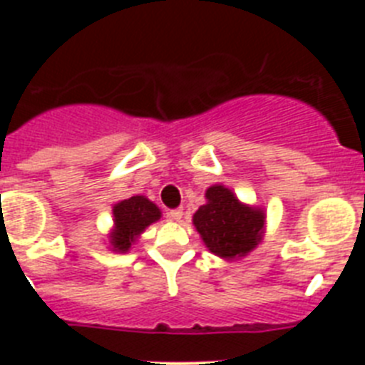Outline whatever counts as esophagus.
I'll return each mask as SVG.
<instances>
[{
    "label": "esophagus",
    "mask_w": 365,
    "mask_h": 365,
    "mask_svg": "<svg viewBox=\"0 0 365 365\" xmlns=\"http://www.w3.org/2000/svg\"><path fill=\"white\" fill-rule=\"evenodd\" d=\"M182 214H185V212H182V208H175V210H170V219H173V221H180V219H182Z\"/></svg>",
    "instance_id": "1"
}]
</instances>
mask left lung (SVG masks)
Segmentation results:
<instances>
[{
	"mask_svg": "<svg viewBox=\"0 0 365 365\" xmlns=\"http://www.w3.org/2000/svg\"><path fill=\"white\" fill-rule=\"evenodd\" d=\"M205 199L192 221L214 256L227 261L241 259L263 241L265 208L240 201L225 185H212L205 192Z\"/></svg>",
	"mask_w": 365,
	"mask_h": 365,
	"instance_id": "obj_1",
	"label": "left lung"
}]
</instances>
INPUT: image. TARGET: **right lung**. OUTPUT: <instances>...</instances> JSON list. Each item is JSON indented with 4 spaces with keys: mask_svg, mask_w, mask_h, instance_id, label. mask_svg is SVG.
<instances>
[{
    "mask_svg": "<svg viewBox=\"0 0 365 365\" xmlns=\"http://www.w3.org/2000/svg\"><path fill=\"white\" fill-rule=\"evenodd\" d=\"M163 215L160 208L144 195H133L113 205V228L108 234L109 248L113 252H130L131 245L144 234L150 225Z\"/></svg>",
    "mask_w": 365,
    "mask_h": 365,
    "instance_id": "1",
    "label": "right lung"
}]
</instances>
